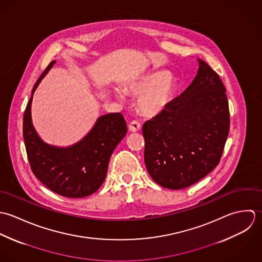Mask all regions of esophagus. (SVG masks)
I'll use <instances>...</instances> for the list:
<instances>
[{
	"instance_id": "34e87169",
	"label": "esophagus",
	"mask_w": 262,
	"mask_h": 262,
	"mask_svg": "<svg viewBox=\"0 0 262 262\" xmlns=\"http://www.w3.org/2000/svg\"><path fill=\"white\" fill-rule=\"evenodd\" d=\"M141 128V123L138 120H133L128 124V129L130 132H138Z\"/></svg>"
}]
</instances>
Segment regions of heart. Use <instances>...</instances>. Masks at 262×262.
<instances>
[{"label": "heart", "mask_w": 262, "mask_h": 262, "mask_svg": "<svg viewBox=\"0 0 262 262\" xmlns=\"http://www.w3.org/2000/svg\"><path fill=\"white\" fill-rule=\"evenodd\" d=\"M176 87V80L171 75L153 76L134 84L127 89V92L140 97L138 105L143 114L154 116L171 103ZM115 93L121 97L120 92L115 91Z\"/></svg>", "instance_id": "obj_1"}]
</instances>
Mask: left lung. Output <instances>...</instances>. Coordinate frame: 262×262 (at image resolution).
I'll return each mask as SVG.
<instances>
[{
  "label": "left lung",
  "instance_id": "obj_1",
  "mask_svg": "<svg viewBox=\"0 0 262 262\" xmlns=\"http://www.w3.org/2000/svg\"><path fill=\"white\" fill-rule=\"evenodd\" d=\"M199 62L186 90L143 125L147 170L165 188L182 189L207 176L219 164L229 135L226 88L205 60Z\"/></svg>",
  "mask_w": 262,
  "mask_h": 262
}]
</instances>
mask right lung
<instances>
[{"instance_id": "add662e5", "label": "right lung", "mask_w": 262, "mask_h": 262, "mask_svg": "<svg viewBox=\"0 0 262 262\" xmlns=\"http://www.w3.org/2000/svg\"><path fill=\"white\" fill-rule=\"evenodd\" d=\"M54 62L38 78L32 95ZM32 95L23 116V138L33 174L45 186L66 198L80 199L94 193L104 181L111 154L127 132L124 117L119 112L105 114L77 144L67 148L51 146L33 127Z\"/></svg>"}]
</instances>
